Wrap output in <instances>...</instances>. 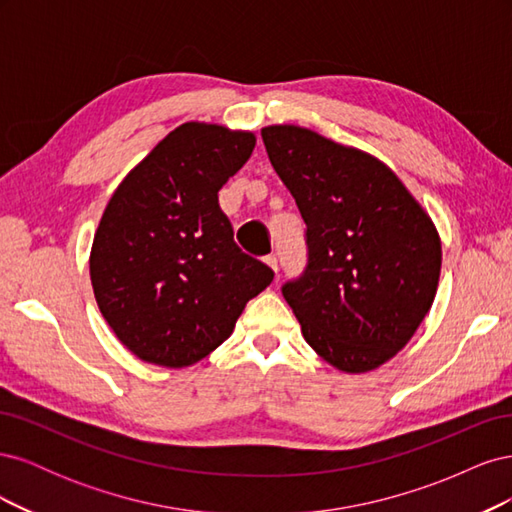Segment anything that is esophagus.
<instances>
[{
  "instance_id": "1",
  "label": "esophagus",
  "mask_w": 512,
  "mask_h": 512,
  "mask_svg": "<svg viewBox=\"0 0 512 512\" xmlns=\"http://www.w3.org/2000/svg\"><path fill=\"white\" fill-rule=\"evenodd\" d=\"M265 262H267V265L277 273V271H280V267H277V258L273 256V254H269V256H265Z\"/></svg>"
}]
</instances>
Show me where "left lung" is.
I'll list each match as a JSON object with an SVG mask.
<instances>
[{"label":"left lung","mask_w":512,"mask_h":512,"mask_svg":"<svg viewBox=\"0 0 512 512\" xmlns=\"http://www.w3.org/2000/svg\"><path fill=\"white\" fill-rule=\"evenodd\" d=\"M305 222L307 262L282 286L305 342L348 374L404 348L436 297L442 247L389 166L297 126L262 128Z\"/></svg>","instance_id":"8db88e82"}]
</instances>
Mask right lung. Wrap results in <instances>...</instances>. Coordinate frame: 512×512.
Instances as JSON below:
<instances>
[{
  "instance_id": "1",
  "label": "right lung",
  "mask_w": 512,
  "mask_h": 512,
  "mask_svg": "<svg viewBox=\"0 0 512 512\" xmlns=\"http://www.w3.org/2000/svg\"><path fill=\"white\" fill-rule=\"evenodd\" d=\"M252 132L183 123L108 200L89 258L100 312L138 359L185 367L218 348L273 282L241 252L222 185L250 160Z\"/></svg>"
}]
</instances>
